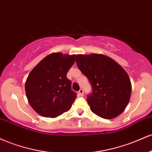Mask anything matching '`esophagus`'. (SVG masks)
<instances>
[{
	"label": "esophagus",
	"mask_w": 152,
	"mask_h": 152,
	"mask_svg": "<svg viewBox=\"0 0 152 152\" xmlns=\"http://www.w3.org/2000/svg\"><path fill=\"white\" fill-rule=\"evenodd\" d=\"M78 94H79L80 96H83L84 95V92H83V89H80V90H79V92H78Z\"/></svg>",
	"instance_id": "1"
}]
</instances>
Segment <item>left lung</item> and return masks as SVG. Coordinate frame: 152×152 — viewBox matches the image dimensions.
<instances>
[{
  "label": "left lung",
  "instance_id": "left-lung-1",
  "mask_svg": "<svg viewBox=\"0 0 152 152\" xmlns=\"http://www.w3.org/2000/svg\"><path fill=\"white\" fill-rule=\"evenodd\" d=\"M76 62L92 85V92L87 99L91 111L104 119L120 115L132 93L126 71L112 58L101 54L77 55Z\"/></svg>",
  "mask_w": 152,
  "mask_h": 152
}]
</instances>
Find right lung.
<instances>
[{
	"instance_id": "1",
	"label": "right lung",
	"mask_w": 152,
	"mask_h": 152,
	"mask_svg": "<svg viewBox=\"0 0 152 152\" xmlns=\"http://www.w3.org/2000/svg\"><path fill=\"white\" fill-rule=\"evenodd\" d=\"M75 62V55L55 53L32 69L25 88L28 102L37 114L54 118L70 110L77 94L67 73Z\"/></svg>"
}]
</instances>
